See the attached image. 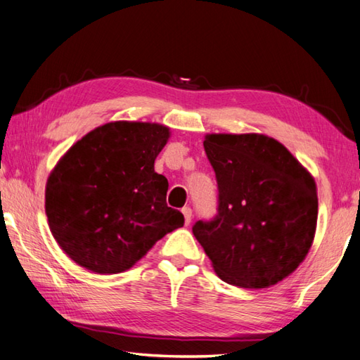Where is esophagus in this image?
<instances>
[{
	"mask_svg": "<svg viewBox=\"0 0 360 360\" xmlns=\"http://www.w3.org/2000/svg\"><path fill=\"white\" fill-rule=\"evenodd\" d=\"M182 214H184V220H186V224L188 226L190 221H192V209L184 207V209H182Z\"/></svg>",
	"mask_w": 360,
	"mask_h": 360,
	"instance_id": "34e87169",
	"label": "esophagus"
}]
</instances>
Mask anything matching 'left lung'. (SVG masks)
Here are the masks:
<instances>
[{"label":"left lung","mask_w":360,"mask_h":360,"mask_svg":"<svg viewBox=\"0 0 360 360\" xmlns=\"http://www.w3.org/2000/svg\"><path fill=\"white\" fill-rule=\"evenodd\" d=\"M204 151L218 186L217 215L193 236L224 283L265 288L304 260L315 236V181L278 140L262 134H210Z\"/></svg>","instance_id":"8db88e82"}]
</instances>
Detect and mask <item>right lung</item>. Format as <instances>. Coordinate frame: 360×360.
<instances>
[{
	"label": "right lung",
	"mask_w": 360,
	"mask_h": 360,
	"mask_svg": "<svg viewBox=\"0 0 360 360\" xmlns=\"http://www.w3.org/2000/svg\"><path fill=\"white\" fill-rule=\"evenodd\" d=\"M167 126L114 122L70 148L46 182L45 209L53 237L77 265L122 273L184 215L167 206L168 181L154 172Z\"/></svg>",
	"instance_id": "add662e5"
}]
</instances>
